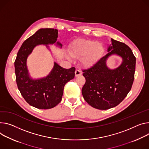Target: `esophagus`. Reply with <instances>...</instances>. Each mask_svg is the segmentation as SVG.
<instances>
[{
	"label": "esophagus",
	"instance_id": "1",
	"mask_svg": "<svg viewBox=\"0 0 149 149\" xmlns=\"http://www.w3.org/2000/svg\"><path fill=\"white\" fill-rule=\"evenodd\" d=\"M82 74V72L80 70H77L75 71V77H78L79 75H81Z\"/></svg>",
	"mask_w": 149,
	"mask_h": 149
}]
</instances>
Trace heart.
Listing matches in <instances>:
<instances>
[{"mask_svg": "<svg viewBox=\"0 0 149 149\" xmlns=\"http://www.w3.org/2000/svg\"><path fill=\"white\" fill-rule=\"evenodd\" d=\"M104 48L100 43L90 40L79 39L72 43L69 53L75 58H81V62L84 66H91L97 63L103 56Z\"/></svg>", "mask_w": 149, "mask_h": 149, "instance_id": "b5f03b06", "label": "heart"}]
</instances>
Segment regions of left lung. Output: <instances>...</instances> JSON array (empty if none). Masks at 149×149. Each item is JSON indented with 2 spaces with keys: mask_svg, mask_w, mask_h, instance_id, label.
I'll return each mask as SVG.
<instances>
[{
  "mask_svg": "<svg viewBox=\"0 0 149 149\" xmlns=\"http://www.w3.org/2000/svg\"><path fill=\"white\" fill-rule=\"evenodd\" d=\"M108 53L100 61L83 70L86 83L82 88L84 100L92 107L106 110L118 105L131 89L136 70V59L125 43L111 38ZM116 54L123 59L121 64L112 70L107 66L109 56Z\"/></svg>",
  "mask_w": 149,
  "mask_h": 149,
  "instance_id": "obj_1",
  "label": "left lung"
}]
</instances>
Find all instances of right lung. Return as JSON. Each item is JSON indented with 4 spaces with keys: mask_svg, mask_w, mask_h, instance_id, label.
Segmentation results:
<instances>
[{
    "mask_svg": "<svg viewBox=\"0 0 149 149\" xmlns=\"http://www.w3.org/2000/svg\"><path fill=\"white\" fill-rule=\"evenodd\" d=\"M58 31L54 29H41L25 40L14 63L16 81L21 95L30 105L40 109H51L61 100L65 85L75 77V68L65 69L54 62L53 69L46 77L32 79L26 66V59L37 45H62L57 41Z\"/></svg>",
    "mask_w": 149,
    "mask_h": 149,
    "instance_id": "1",
    "label": "right lung"
}]
</instances>
